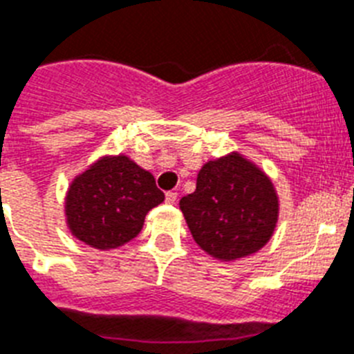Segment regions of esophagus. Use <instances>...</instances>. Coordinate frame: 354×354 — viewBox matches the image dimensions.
Returning a JSON list of instances; mask_svg holds the SVG:
<instances>
[{"instance_id": "esophagus-1", "label": "esophagus", "mask_w": 354, "mask_h": 354, "mask_svg": "<svg viewBox=\"0 0 354 354\" xmlns=\"http://www.w3.org/2000/svg\"><path fill=\"white\" fill-rule=\"evenodd\" d=\"M176 200H178V192H174V191H169V192H165V201H167V203H176Z\"/></svg>"}]
</instances>
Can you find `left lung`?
Listing matches in <instances>:
<instances>
[{
    "label": "left lung",
    "instance_id": "1",
    "mask_svg": "<svg viewBox=\"0 0 354 354\" xmlns=\"http://www.w3.org/2000/svg\"><path fill=\"white\" fill-rule=\"evenodd\" d=\"M194 241L216 259L234 261L261 250L275 230L279 200L270 178L232 153L207 162L196 191L180 200Z\"/></svg>",
    "mask_w": 354,
    "mask_h": 354
}]
</instances>
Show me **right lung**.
<instances>
[{
    "instance_id": "1",
    "label": "right lung",
    "mask_w": 354,
    "mask_h": 354,
    "mask_svg": "<svg viewBox=\"0 0 354 354\" xmlns=\"http://www.w3.org/2000/svg\"><path fill=\"white\" fill-rule=\"evenodd\" d=\"M149 171L124 154L104 156L71 182L66 221L86 245L109 250L140 234L145 214L163 201Z\"/></svg>"
}]
</instances>
